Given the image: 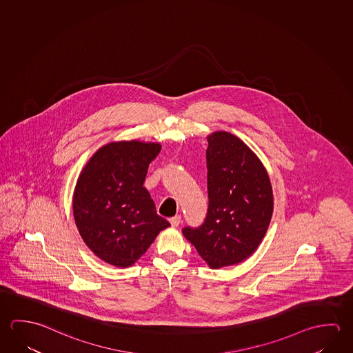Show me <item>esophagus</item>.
Listing matches in <instances>:
<instances>
[{
    "mask_svg": "<svg viewBox=\"0 0 353 353\" xmlns=\"http://www.w3.org/2000/svg\"><path fill=\"white\" fill-rule=\"evenodd\" d=\"M170 223L172 227H179V223H181V216H174L172 218H170Z\"/></svg>",
    "mask_w": 353,
    "mask_h": 353,
    "instance_id": "esophagus-1",
    "label": "esophagus"
}]
</instances>
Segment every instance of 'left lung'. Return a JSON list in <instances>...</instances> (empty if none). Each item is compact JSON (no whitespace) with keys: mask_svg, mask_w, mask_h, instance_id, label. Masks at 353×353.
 I'll list each match as a JSON object with an SVG mask.
<instances>
[{"mask_svg":"<svg viewBox=\"0 0 353 353\" xmlns=\"http://www.w3.org/2000/svg\"><path fill=\"white\" fill-rule=\"evenodd\" d=\"M208 213L199 228L182 230L210 269L235 265L259 247L274 208L272 182L263 162L227 131L207 137Z\"/></svg>","mask_w":353,"mask_h":353,"instance_id":"left-lung-1","label":"left lung"}]
</instances>
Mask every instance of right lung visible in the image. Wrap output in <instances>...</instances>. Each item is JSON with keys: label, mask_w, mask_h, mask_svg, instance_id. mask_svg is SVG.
Wrapping results in <instances>:
<instances>
[{"label": "right lung", "mask_w": 353, "mask_h": 353, "mask_svg": "<svg viewBox=\"0 0 353 353\" xmlns=\"http://www.w3.org/2000/svg\"><path fill=\"white\" fill-rule=\"evenodd\" d=\"M161 145L140 140L101 146L81 170L73 193L75 225L94 255L129 268L171 224L156 213L145 187Z\"/></svg>", "instance_id": "1"}]
</instances>
